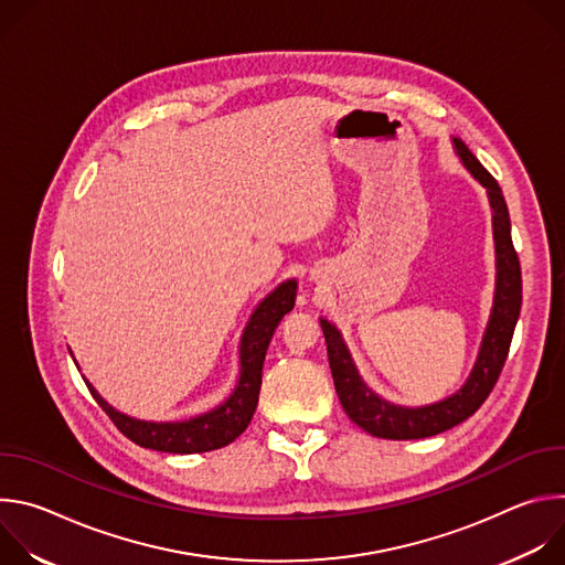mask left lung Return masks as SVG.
Segmentation results:
<instances>
[{
	"label": "left lung",
	"mask_w": 565,
	"mask_h": 565,
	"mask_svg": "<svg viewBox=\"0 0 565 565\" xmlns=\"http://www.w3.org/2000/svg\"><path fill=\"white\" fill-rule=\"evenodd\" d=\"M456 151L465 168L480 181L482 188H488L490 203H492V218H494V241H497V299L494 310L490 317V324L482 338V347L478 353V362L465 382V386L438 402V405L420 407V409H405L395 407L377 397L358 375V369L340 338V331L327 319H319L321 331L327 338L329 349V364L335 382V391L340 395L342 407L347 416L364 431H369L375 438H388V440H414V438H427L443 434L462 420H467L471 414L480 409L482 402L488 399L494 384L499 382V375L505 366L516 319L521 312V264L519 255L512 244L510 232V212L503 199V192L497 183V179L480 166V160L469 151V147L454 138Z\"/></svg>",
	"instance_id": "8db88e82"
}]
</instances>
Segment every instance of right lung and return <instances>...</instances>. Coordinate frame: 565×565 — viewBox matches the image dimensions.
<instances>
[{"instance_id": "add662e5", "label": "right lung", "mask_w": 565, "mask_h": 565, "mask_svg": "<svg viewBox=\"0 0 565 565\" xmlns=\"http://www.w3.org/2000/svg\"><path fill=\"white\" fill-rule=\"evenodd\" d=\"M295 281L281 284L270 292L259 308L253 312L250 324L246 327L244 340H241V377L234 393L210 414L192 418L188 423H142L129 416L118 414L98 395V391L87 382L92 395L96 397L109 420L127 436L131 443L168 451V454H201L230 445L234 438L246 431L253 420V414L259 402L262 388V369L266 360L268 344L279 327L284 315L295 306Z\"/></svg>"}]
</instances>
